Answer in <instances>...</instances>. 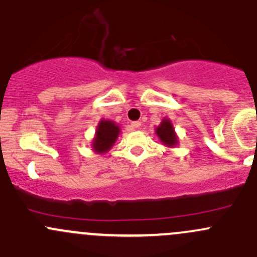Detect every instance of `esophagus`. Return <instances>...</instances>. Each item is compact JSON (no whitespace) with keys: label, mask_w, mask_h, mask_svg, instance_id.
I'll list each match as a JSON object with an SVG mask.
<instances>
[{"label":"esophagus","mask_w":257,"mask_h":257,"mask_svg":"<svg viewBox=\"0 0 257 257\" xmlns=\"http://www.w3.org/2000/svg\"><path fill=\"white\" fill-rule=\"evenodd\" d=\"M141 125H142L141 121H133V123H132V128H133V129L141 128Z\"/></svg>","instance_id":"1"}]
</instances>
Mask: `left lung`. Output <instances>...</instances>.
Listing matches in <instances>:
<instances>
[{"label": "left lung", "instance_id": "obj_1", "mask_svg": "<svg viewBox=\"0 0 257 257\" xmlns=\"http://www.w3.org/2000/svg\"><path fill=\"white\" fill-rule=\"evenodd\" d=\"M157 134L160 138V141L163 142L168 147H172V145H175L178 143V138L175 136L174 128H173L172 123L168 119H164L162 121L159 126L157 128Z\"/></svg>", "mask_w": 257, "mask_h": 257}]
</instances>
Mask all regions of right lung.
Here are the masks:
<instances>
[{
  "label": "right lung",
  "mask_w": 257,
  "mask_h": 257,
  "mask_svg": "<svg viewBox=\"0 0 257 257\" xmlns=\"http://www.w3.org/2000/svg\"><path fill=\"white\" fill-rule=\"evenodd\" d=\"M95 138L93 142V149L97 153H104L112 148L119 134L118 125L110 120H102L95 132Z\"/></svg>",
  "instance_id": "right-lung-1"
}]
</instances>
